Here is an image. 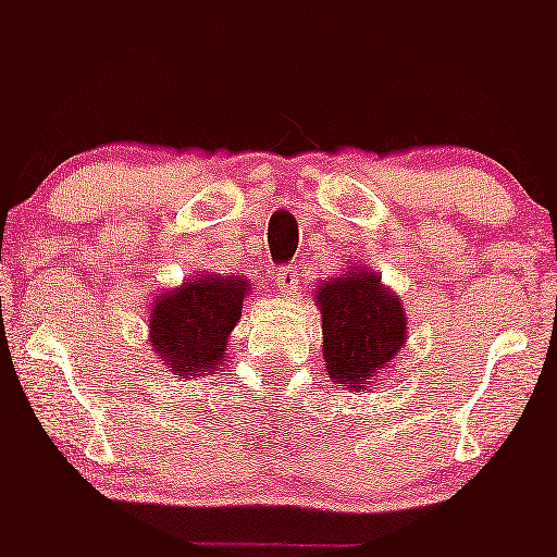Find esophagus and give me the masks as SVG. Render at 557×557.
<instances>
[{"label": "esophagus", "instance_id": "34e87169", "mask_svg": "<svg viewBox=\"0 0 557 557\" xmlns=\"http://www.w3.org/2000/svg\"><path fill=\"white\" fill-rule=\"evenodd\" d=\"M298 282H301V268L298 264H282L275 270V284L282 287V293H293Z\"/></svg>", "mask_w": 557, "mask_h": 557}]
</instances>
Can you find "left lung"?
<instances>
[{"label": "left lung", "instance_id": "1", "mask_svg": "<svg viewBox=\"0 0 557 557\" xmlns=\"http://www.w3.org/2000/svg\"><path fill=\"white\" fill-rule=\"evenodd\" d=\"M318 304L329 376L337 385L362 391L405 346V309L373 273L339 275L318 289Z\"/></svg>", "mask_w": 557, "mask_h": 557}]
</instances>
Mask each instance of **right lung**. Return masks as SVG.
<instances>
[{
	"label": "right lung",
	"instance_id": "add662e5",
	"mask_svg": "<svg viewBox=\"0 0 557 557\" xmlns=\"http://www.w3.org/2000/svg\"><path fill=\"white\" fill-rule=\"evenodd\" d=\"M248 278H191L159 295L150 312V346L175 376H200L225 362L228 334L243 314Z\"/></svg>",
	"mask_w": 557,
	"mask_h": 557
}]
</instances>
